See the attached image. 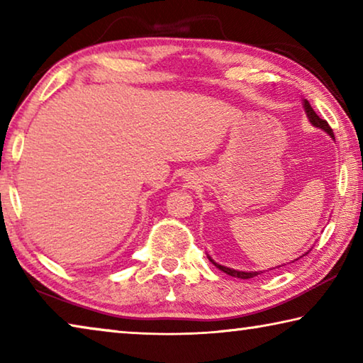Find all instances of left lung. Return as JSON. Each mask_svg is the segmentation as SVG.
Segmentation results:
<instances>
[{
    "label": "left lung",
    "instance_id": "1",
    "mask_svg": "<svg viewBox=\"0 0 363 363\" xmlns=\"http://www.w3.org/2000/svg\"><path fill=\"white\" fill-rule=\"evenodd\" d=\"M304 110H306V115H307V118H309V121L312 123V125L314 126H317V128H320V130H323L325 133H328L331 138L335 139V136H333V130H331L330 128V125L327 123V120H322L320 116H318L315 112H314V108L311 107V104L307 102L306 99H304ZM208 259H210L214 266H216L219 270H223V272H225L227 275H232V277H237V279H253V277H256L257 274L259 272H243V270H235V269H230V267H225V266H220V264H218V262H214L210 256H208Z\"/></svg>",
    "mask_w": 363,
    "mask_h": 363
}]
</instances>
